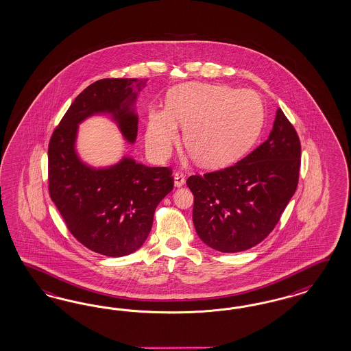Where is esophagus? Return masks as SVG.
<instances>
[{
    "mask_svg": "<svg viewBox=\"0 0 351 351\" xmlns=\"http://www.w3.org/2000/svg\"><path fill=\"white\" fill-rule=\"evenodd\" d=\"M173 182H175V186H176V188L182 186V185L185 184V176H184V173L176 172V173L173 175Z\"/></svg>",
    "mask_w": 351,
    "mask_h": 351,
    "instance_id": "1",
    "label": "esophagus"
}]
</instances>
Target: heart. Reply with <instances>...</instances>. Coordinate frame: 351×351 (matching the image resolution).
<instances>
[{"instance_id": "1", "label": "heart", "mask_w": 351, "mask_h": 351, "mask_svg": "<svg viewBox=\"0 0 351 351\" xmlns=\"http://www.w3.org/2000/svg\"><path fill=\"white\" fill-rule=\"evenodd\" d=\"M264 122L260 97L225 85L185 84L171 90L166 109L149 112L145 143L157 160L170 156L184 126V144L206 167L228 165L243 154Z\"/></svg>"}]
</instances>
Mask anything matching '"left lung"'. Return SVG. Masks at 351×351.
<instances>
[{
    "instance_id": "left-lung-1",
    "label": "left lung",
    "mask_w": 351,
    "mask_h": 351,
    "mask_svg": "<svg viewBox=\"0 0 351 351\" xmlns=\"http://www.w3.org/2000/svg\"><path fill=\"white\" fill-rule=\"evenodd\" d=\"M298 132L282 109L261 145L223 170L193 175V223L203 243L241 252L263 242L298 189L301 165Z\"/></svg>"
}]
</instances>
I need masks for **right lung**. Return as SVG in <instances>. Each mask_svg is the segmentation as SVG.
Returning <instances> with one entry per match:
<instances>
[{"label":"right lung","instance_id":"right-lung-1","mask_svg":"<svg viewBox=\"0 0 351 351\" xmlns=\"http://www.w3.org/2000/svg\"><path fill=\"white\" fill-rule=\"evenodd\" d=\"M147 81L104 78L86 87L53 130L49 144V191L75 239L100 255L121 257L148 238L158 203L173 189L169 167H148L123 157L117 165L94 169L75 152L78 125L109 113L123 138L135 143L138 88Z\"/></svg>","mask_w":351,"mask_h":351}]
</instances>
